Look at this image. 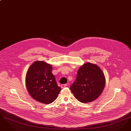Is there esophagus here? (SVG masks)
Wrapping results in <instances>:
<instances>
[{"label":"esophagus","mask_w":131,"mask_h":131,"mask_svg":"<svg viewBox=\"0 0 131 131\" xmlns=\"http://www.w3.org/2000/svg\"><path fill=\"white\" fill-rule=\"evenodd\" d=\"M67 86V84H61V87L63 88H64V87H66Z\"/></svg>","instance_id":"esophagus-1"}]
</instances>
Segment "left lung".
Segmentation results:
<instances>
[{"label": "left lung", "instance_id": "obj_1", "mask_svg": "<svg viewBox=\"0 0 131 131\" xmlns=\"http://www.w3.org/2000/svg\"><path fill=\"white\" fill-rule=\"evenodd\" d=\"M106 80L101 69L96 64L87 63L78 70L70 89L75 98L83 103L96 100L102 93Z\"/></svg>", "mask_w": 131, "mask_h": 131}]
</instances>
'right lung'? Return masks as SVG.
<instances>
[{
    "mask_svg": "<svg viewBox=\"0 0 131 131\" xmlns=\"http://www.w3.org/2000/svg\"><path fill=\"white\" fill-rule=\"evenodd\" d=\"M52 66L43 61H36L28 69L25 78L27 91L40 103L49 104L56 100L61 88L51 73Z\"/></svg>",
    "mask_w": 131,
    "mask_h": 131,
    "instance_id": "obj_1",
    "label": "right lung"
}]
</instances>
